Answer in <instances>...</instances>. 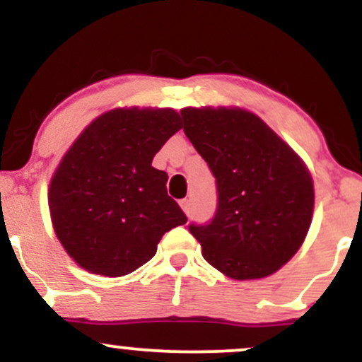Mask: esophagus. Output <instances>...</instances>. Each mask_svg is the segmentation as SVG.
<instances>
[{"label": "esophagus", "mask_w": 362, "mask_h": 362, "mask_svg": "<svg viewBox=\"0 0 362 362\" xmlns=\"http://www.w3.org/2000/svg\"><path fill=\"white\" fill-rule=\"evenodd\" d=\"M180 207H182V211H184L187 216L190 214V201H189V199H182Z\"/></svg>", "instance_id": "1"}]
</instances>
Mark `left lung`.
Listing matches in <instances>:
<instances>
[{"label": "left lung", "instance_id": "left-lung-1", "mask_svg": "<svg viewBox=\"0 0 362 362\" xmlns=\"http://www.w3.org/2000/svg\"><path fill=\"white\" fill-rule=\"evenodd\" d=\"M180 115L218 189L211 223L189 226L204 259L236 281L279 271L310 230L315 190L306 165L248 110L187 107Z\"/></svg>", "mask_w": 362, "mask_h": 362}]
</instances>
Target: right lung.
<instances>
[{
  "mask_svg": "<svg viewBox=\"0 0 362 362\" xmlns=\"http://www.w3.org/2000/svg\"><path fill=\"white\" fill-rule=\"evenodd\" d=\"M182 129L173 109H114L97 117L62 156L49 209L68 255L88 272L120 277L153 259L161 236L187 223L151 167Z\"/></svg>",
  "mask_w": 362,
  "mask_h": 362,
  "instance_id": "1",
  "label": "right lung"
}]
</instances>
